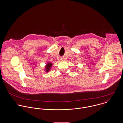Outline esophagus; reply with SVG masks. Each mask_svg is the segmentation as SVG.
Instances as JSON below:
<instances>
[{
	"instance_id": "34e87169",
	"label": "esophagus",
	"mask_w": 123,
	"mask_h": 123,
	"mask_svg": "<svg viewBox=\"0 0 123 123\" xmlns=\"http://www.w3.org/2000/svg\"><path fill=\"white\" fill-rule=\"evenodd\" d=\"M61 60H62V61H63V60H64V58H61Z\"/></svg>"
}]
</instances>
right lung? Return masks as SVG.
I'll return each instance as SVG.
<instances>
[{
    "label": "right lung",
    "mask_w": 123,
    "mask_h": 123,
    "mask_svg": "<svg viewBox=\"0 0 123 123\" xmlns=\"http://www.w3.org/2000/svg\"><path fill=\"white\" fill-rule=\"evenodd\" d=\"M52 66V63H48L46 66V72L49 71V70H50V68Z\"/></svg>",
    "instance_id": "right-lung-1"
}]
</instances>
